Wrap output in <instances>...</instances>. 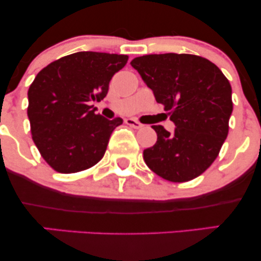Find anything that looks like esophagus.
Listing matches in <instances>:
<instances>
[{
  "mask_svg": "<svg viewBox=\"0 0 261 261\" xmlns=\"http://www.w3.org/2000/svg\"><path fill=\"white\" fill-rule=\"evenodd\" d=\"M125 124H127L128 126H131V127H134V128L143 127V125L141 124L140 121L135 120V119H125Z\"/></svg>",
  "mask_w": 261,
  "mask_h": 261,
  "instance_id": "obj_1",
  "label": "esophagus"
}]
</instances>
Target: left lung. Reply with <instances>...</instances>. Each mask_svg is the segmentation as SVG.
Wrapping results in <instances>:
<instances>
[{"instance_id":"left-lung-1","label":"left lung","mask_w":261,"mask_h":261,"mask_svg":"<svg viewBox=\"0 0 261 261\" xmlns=\"http://www.w3.org/2000/svg\"><path fill=\"white\" fill-rule=\"evenodd\" d=\"M131 66L176 126L170 134L153 125L157 142L143 151V160L166 180H193L214 163L228 135L229 81L214 62L191 54H152Z\"/></svg>"}]
</instances>
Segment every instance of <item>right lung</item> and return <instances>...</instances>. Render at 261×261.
Here are the masks:
<instances>
[{
    "label": "right lung",
    "mask_w": 261,
    "mask_h": 261,
    "mask_svg": "<svg viewBox=\"0 0 261 261\" xmlns=\"http://www.w3.org/2000/svg\"><path fill=\"white\" fill-rule=\"evenodd\" d=\"M127 55L80 51L44 67L28 89L32 139L41 157L64 174L97 164L121 118L95 114L93 101L107 95L109 82Z\"/></svg>",
    "instance_id": "right-lung-1"
}]
</instances>
